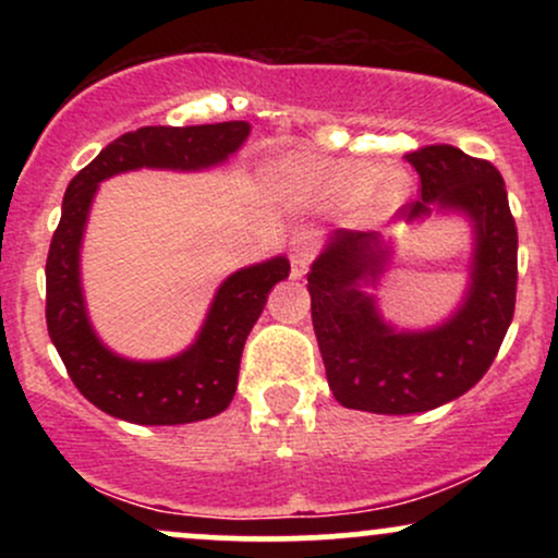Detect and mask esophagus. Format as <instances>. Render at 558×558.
<instances>
[{
	"mask_svg": "<svg viewBox=\"0 0 558 558\" xmlns=\"http://www.w3.org/2000/svg\"><path fill=\"white\" fill-rule=\"evenodd\" d=\"M319 248V233L317 230H301L293 239L291 248V275L293 278H304L306 270H310L312 259H315Z\"/></svg>",
	"mask_w": 558,
	"mask_h": 558,
	"instance_id": "esophagus-1",
	"label": "esophagus"
}]
</instances>
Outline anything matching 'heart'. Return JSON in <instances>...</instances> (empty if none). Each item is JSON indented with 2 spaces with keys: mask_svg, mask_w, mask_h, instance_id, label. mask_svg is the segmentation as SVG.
Wrapping results in <instances>:
<instances>
[{
  "mask_svg": "<svg viewBox=\"0 0 558 558\" xmlns=\"http://www.w3.org/2000/svg\"><path fill=\"white\" fill-rule=\"evenodd\" d=\"M278 185L293 202L315 209H338L367 202L373 217H388L407 202L409 178L401 170H383L364 159H323L288 155L275 168Z\"/></svg>",
  "mask_w": 558,
  "mask_h": 558,
  "instance_id": "b5f03b06",
  "label": "heart"
}]
</instances>
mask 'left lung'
I'll list each match as a JSON object with an SVG mask.
<instances>
[{
  "label": "left lung",
  "mask_w": 558,
  "mask_h": 558,
  "mask_svg": "<svg viewBox=\"0 0 558 558\" xmlns=\"http://www.w3.org/2000/svg\"><path fill=\"white\" fill-rule=\"evenodd\" d=\"M420 198L407 222L459 213L472 226L470 286L446 323L396 330L377 312V286L393 246L369 230H336L306 275L312 325L338 403L373 414H417L459 399L488 373L514 317L517 226L501 172L448 144L409 151Z\"/></svg>",
  "instance_id": "obj_1"
}]
</instances>
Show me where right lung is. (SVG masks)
Here are the masks:
<instances>
[{"mask_svg":"<svg viewBox=\"0 0 558 558\" xmlns=\"http://www.w3.org/2000/svg\"><path fill=\"white\" fill-rule=\"evenodd\" d=\"M252 125H146L123 133L73 178L47 257V328L70 380L101 412L136 425H185L226 412L239 386L248 332L275 283L288 278L286 257L228 275L217 288L196 341L162 362H133L99 341L81 288V241L101 181L138 168L204 170L241 149Z\"/></svg>","mask_w":558,"mask_h":558,"instance_id":"right-lung-1","label":"right lung"}]
</instances>
